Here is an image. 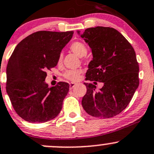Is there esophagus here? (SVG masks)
Returning <instances> with one entry per match:
<instances>
[{
    "instance_id": "1",
    "label": "esophagus",
    "mask_w": 154,
    "mask_h": 154,
    "mask_svg": "<svg viewBox=\"0 0 154 154\" xmlns=\"http://www.w3.org/2000/svg\"><path fill=\"white\" fill-rule=\"evenodd\" d=\"M75 85H76L75 82H70V83H69V88L72 89L74 86H75Z\"/></svg>"
}]
</instances>
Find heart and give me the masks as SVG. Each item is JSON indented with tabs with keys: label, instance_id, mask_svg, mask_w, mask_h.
<instances>
[{
	"label": "heart",
	"instance_id": "heart-1",
	"mask_svg": "<svg viewBox=\"0 0 154 154\" xmlns=\"http://www.w3.org/2000/svg\"><path fill=\"white\" fill-rule=\"evenodd\" d=\"M70 49L72 52L78 55L79 57L85 56L88 52L87 47L82 42H75L72 43L70 46ZM62 59H63V56H62V55H60L58 58V63H61ZM80 74L81 70H78V69L69 70L64 73V77L70 81H77L80 78Z\"/></svg>",
	"mask_w": 154,
	"mask_h": 154
}]
</instances>
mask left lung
Here are the masks:
<instances>
[{
    "mask_svg": "<svg viewBox=\"0 0 154 154\" xmlns=\"http://www.w3.org/2000/svg\"><path fill=\"white\" fill-rule=\"evenodd\" d=\"M77 33L92 51L85 80L104 84L96 91L92 83H84L87 92L82 97V107L94 117L117 116L127 107L139 86L134 48L120 32L109 27L97 26L87 28L82 34L77 30Z\"/></svg>",
    "mask_w": 154,
    "mask_h": 154,
    "instance_id": "obj_1",
    "label": "left lung"
}]
</instances>
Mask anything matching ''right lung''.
Masks as SVG:
<instances>
[{
    "mask_svg": "<svg viewBox=\"0 0 154 154\" xmlns=\"http://www.w3.org/2000/svg\"><path fill=\"white\" fill-rule=\"evenodd\" d=\"M73 31H38L22 40L8 60L6 92L14 110L25 121L44 123L60 113L69 85L48 87L45 71L55 67Z\"/></svg>",
    "mask_w": 154,
    "mask_h": 154,
    "instance_id": "add662e5",
    "label": "right lung"
}]
</instances>
